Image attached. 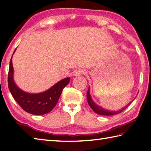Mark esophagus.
Returning a JSON list of instances; mask_svg holds the SVG:
<instances>
[{
    "label": "esophagus",
    "mask_w": 151,
    "mask_h": 151,
    "mask_svg": "<svg viewBox=\"0 0 151 151\" xmlns=\"http://www.w3.org/2000/svg\"><path fill=\"white\" fill-rule=\"evenodd\" d=\"M85 73V70L83 69H79L78 70H76L74 73V76H80L82 75H84Z\"/></svg>",
    "instance_id": "34e87169"
}]
</instances>
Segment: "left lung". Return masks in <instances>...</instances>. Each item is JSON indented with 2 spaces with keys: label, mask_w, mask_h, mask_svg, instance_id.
<instances>
[{
  "label": "left lung",
  "mask_w": 151,
  "mask_h": 151,
  "mask_svg": "<svg viewBox=\"0 0 151 151\" xmlns=\"http://www.w3.org/2000/svg\"><path fill=\"white\" fill-rule=\"evenodd\" d=\"M89 91H90V89H89V87H88L87 93V98L88 104L89 106H90L92 108V109H93L95 113H97V114H98V115H107V116H108V115H114L119 114V113H121L122 111H124L131 104V101H130V102L129 103L127 106L123 107V108L121 109V110L116 111H109V110H107V109H104V108H102V107H101L100 106H98L97 104H96L94 102L93 100H92V98L91 97L90 92H89Z\"/></svg>",
  "instance_id": "left-lung-1"
}]
</instances>
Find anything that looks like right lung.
I'll use <instances>...</instances> for the list:
<instances>
[{
	"mask_svg": "<svg viewBox=\"0 0 151 151\" xmlns=\"http://www.w3.org/2000/svg\"><path fill=\"white\" fill-rule=\"evenodd\" d=\"M12 57L10 62L8 75V85L12 96L20 107L26 112L32 115L46 114L54 108L59 99L63 88L69 83L70 78H66L44 93L30 94L21 90L15 84L13 79L14 68Z\"/></svg>",
	"mask_w": 151,
	"mask_h": 151,
	"instance_id": "obj_1",
	"label": "right lung"
}]
</instances>
